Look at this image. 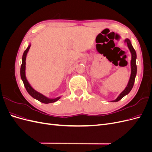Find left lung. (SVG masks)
Wrapping results in <instances>:
<instances>
[{
	"label": "left lung",
	"instance_id": "left-lung-1",
	"mask_svg": "<svg viewBox=\"0 0 152 152\" xmlns=\"http://www.w3.org/2000/svg\"><path fill=\"white\" fill-rule=\"evenodd\" d=\"M125 42L127 43V47L129 49L130 52L131 53V76L129 78V80L128 84L126 88L122 92V93L118 95V97L112 101L111 102H117L119 100H121L123 97H124L126 95L130 93V91L132 89L133 86H134L135 78L136 76V73H137V66L136 64V53L134 49L133 48L132 45L131 44V40L129 39H126L125 40Z\"/></svg>",
	"mask_w": 152,
	"mask_h": 152
}]
</instances>
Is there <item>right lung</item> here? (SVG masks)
Masks as SVG:
<instances>
[{
    "label": "right lung",
    "mask_w": 152,
    "mask_h": 152,
    "mask_svg": "<svg viewBox=\"0 0 152 152\" xmlns=\"http://www.w3.org/2000/svg\"><path fill=\"white\" fill-rule=\"evenodd\" d=\"M31 46V44H30L28 45V48H26V49L25 50L22 56V64L20 68V75H21V79L23 82L24 86L26 88V90L28 92V93L31 96L32 98H34V99L39 101L40 102L43 103H54L56 102L58 99L61 98V96H59V97L55 98H49L46 97V96L42 94V93H39V92L37 91L35 89H34L33 87L31 86L30 83L28 82V80L26 79V73H25V70H26V58L27 56V53H28V50L30 49V48Z\"/></svg>",
    "instance_id": "add662e5"
}]
</instances>
